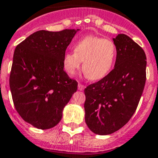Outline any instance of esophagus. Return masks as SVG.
<instances>
[{
  "label": "esophagus",
  "mask_w": 158,
  "mask_h": 158,
  "mask_svg": "<svg viewBox=\"0 0 158 158\" xmlns=\"http://www.w3.org/2000/svg\"><path fill=\"white\" fill-rule=\"evenodd\" d=\"M84 89H85V86H84V85H83V84H78V89H79V90H80V91H83Z\"/></svg>",
  "instance_id": "obj_1"
}]
</instances>
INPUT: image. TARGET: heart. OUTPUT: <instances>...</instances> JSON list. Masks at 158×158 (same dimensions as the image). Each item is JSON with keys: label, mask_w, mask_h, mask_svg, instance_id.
Returning a JSON list of instances; mask_svg holds the SVG:
<instances>
[{"label": "heart", "mask_w": 158, "mask_h": 158, "mask_svg": "<svg viewBox=\"0 0 158 158\" xmlns=\"http://www.w3.org/2000/svg\"><path fill=\"white\" fill-rule=\"evenodd\" d=\"M116 54V47L112 41L87 36L75 43L74 52L64 53L63 65L67 74L74 75L83 61L84 74L91 80H99L110 72Z\"/></svg>", "instance_id": "1"}]
</instances>
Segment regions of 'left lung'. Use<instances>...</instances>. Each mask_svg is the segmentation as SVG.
Masks as SVG:
<instances>
[{
	"mask_svg": "<svg viewBox=\"0 0 158 158\" xmlns=\"http://www.w3.org/2000/svg\"><path fill=\"white\" fill-rule=\"evenodd\" d=\"M117 50L115 67L103 79L84 89L85 122L92 132L110 135L132 117L146 81V55L129 36L113 38Z\"/></svg>",
	"mask_w": 158,
	"mask_h": 158,
	"instance_id": "obj_1",
	"label": "left lung"
}]
</instances>
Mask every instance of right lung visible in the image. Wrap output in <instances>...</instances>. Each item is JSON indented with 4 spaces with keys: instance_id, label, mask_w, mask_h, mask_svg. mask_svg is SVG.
<instances>
[{
    "instance_id": "right-lung-1",
    "label": "right lung",
    "mask_w": 158,
    "mask_h": 158,
    "mask_svg": "<svg viewBox=\"0 0 158 158\" xmlns=\"http://www.w3.org/2000/svg\"><path fill=\"white\" fill-rule=\"evenodd\" d=\"M79 29L40 30L16 47L10 75L14 105L24 121L40 130L54 127L78 83L64 71L63 57Z\"/></svg>"
}]
</instances>
